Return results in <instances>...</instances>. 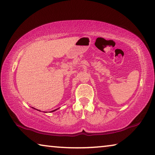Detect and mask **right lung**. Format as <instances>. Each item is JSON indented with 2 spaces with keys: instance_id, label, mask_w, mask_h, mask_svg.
I'll list each match as a JSON object with an SVG mask.
<instances>
[{
  "instance_id": "1",
  "label": "right lung",
  "mask_w": 155,
  "mask_h": 155,
  "mask_svg": "<svg viewBox=\"0 0 155 155\" xmlns=\"http://www.w3.org/2000/svg\"><path fill=\"white\" fill-rule=\"evenodd\" d=\"M54 111H55V110H54Z\"/></svg>"
}]
</instances>
